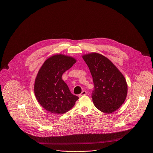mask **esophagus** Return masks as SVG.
Wrapping results in <instances>:
<instances>
[{
	"label": "esophagus",
	"instance_id": "34e87169",
	"mask_svg": "<svg viewBox=\"0 0 153 153\" xmlns=\"http://www.w3.org/2000/svg\"><path fill=\"white\" fill-rule=\"evenodd\" d=\"M86 94H87L86 92L85 91H82V92L81 93H80V94H79V97H81V96H82L86 95Z\"/></svg>",
	"mask_w": 153,
	"mask_h": 153
}]
</instances>
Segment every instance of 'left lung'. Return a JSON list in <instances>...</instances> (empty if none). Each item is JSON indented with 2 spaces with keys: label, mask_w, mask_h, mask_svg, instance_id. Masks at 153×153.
<instances>
[{
  "label": "left lung",
  "mask_w": 153,
  "mask_h": 153,
  "mask_svg": "<svg viewBox=\"0 0 153 153\" xmlns=\"http://www.w3.org/2000/svg\"><path fill=\"white\" fill-rule=\"evenodd\" d=\"M82 58L93 78L94 105L104 113L115 111L127 96L128 85L125 77L111 61L100 54L92 53L83 55Z\"/></svg>",
  "instance_id": "8db88e82"
}]
</instances>
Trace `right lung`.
I'll return each instance as SVG.
<instances>
[{"label":"right lung","mask_w":153,"mask_h":153,"mask_svg":"<svg viewBox=\"0 0 153 153\" xmlns=\"http://www.w3.org/2000/svg\"><path fill=\"white\" fill-rule=\"evenodd\" d=\"M76 60L56 54L44 62L35 79L34 92L39 104L49 112L60 114L70 110L79 97L72 94L62 75Z\"/></svg>","instance_id":"1"}]
</instances>
